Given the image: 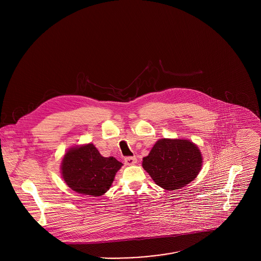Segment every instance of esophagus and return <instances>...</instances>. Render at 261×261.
<instances>
[{
    "instance_id": "obj_1",
    "label": "esophagus",
    "mask_w": 261,
    "mask_h": 261,
    "mask_svg": "<svg viewBox=\"0 0 261 261\" xmlns=\"http://www.w3.org/2000/svg\"><path fill=\"white\" fill-rule=\"evenodd\" d=\"M124 163L127 166H132L135 165L137 163V158L136 156H125L124 158Z\"/></svg>"
}]
</instances>
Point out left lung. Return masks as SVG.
Listing matches in <instances>:
<instances>
[{
  "label": "left lung",
  "mask_w": 261,
  "mask_h": 261,
  "mask_svg": "<svg viewBox=\"0 0 261 261\" xmlns=\"http://www.w3.org/2000/svg\"><path fill=\"white\" fill-rule=\"evenodd\" d=\"M202 163L201 152L192 142L163 139L144 158L143 168L158 186L177 190L197 177Z\"/></svg>",
  "instance_id": "1"
}]
</instances>
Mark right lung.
<instances>
[{
	"mask_svg": "<svg viewBox=\"0 0 261 261\" xmlns=\"http://www.w3.org/2000/svg\"><path fill=\"white\" fill-rule=\"evenodd\" d=\"M121 166L113 156H102L92 144H88L69 149L64 155L61 170L65 183L73 191L96 197L111 188Z\"/></svg>",
	"mask_w": 261,
	"mask_h": 261,
	"instance_id": "add662e5",
	"label": "right lung"
}]
</instances>
